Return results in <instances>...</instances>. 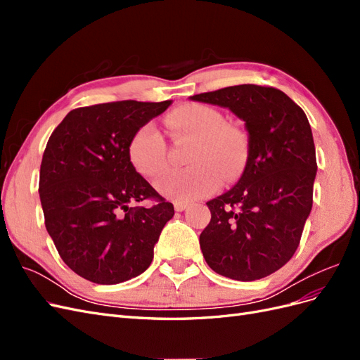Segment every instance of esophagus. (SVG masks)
I'll return each mask as SVG.
<instances>
[{
  "label": "esophagus",
  "instance_id": "obj_1",
  "mask_svg": "<svg viewBox=\"0 0 360 360\" xmlns=\"http://www.w3.org/2000/svg\"><path fill=\"white\" fill-rule=\"evenodd\" d=\"M189 207V202H183V201H174V209L176 212H184Z\"/></svg>",
  "mask_w": 360,
  "mask_h": 360
}]
</instances>
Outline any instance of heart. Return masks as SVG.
<instances>
[{"label": "heart", "mask_w": 360, "mask_h": 360, "mask_svg": "<svg viewBox=\"0 0 360 360\" xmlns=\"http://www.w3.org/2000/svg\"><path fill=\"white\" fill-rule=\"evenodd\" d=\"M167 124L176 138L197 141L189 163L193 167L172 171L156 181L162 197L174 201H193L219 189L222 177L234 181L248 162V138L240 129L226 124L216 108L201 103L180 106ZM129 160L143 177H156L167 167V144L155 124L138 129L127 147Z\"/></svg>", "instance_id": "obj_1"}]
</instances>
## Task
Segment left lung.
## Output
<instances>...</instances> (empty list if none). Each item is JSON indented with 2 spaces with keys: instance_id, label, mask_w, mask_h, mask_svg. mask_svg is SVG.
Returning a JSON list of instances; mask_svg holds the SVG:
<instances>
[{
  "instance_id": "8db88e82",
  "label": "left lung",
  "mask_w": 360,
  "mask_h": 360,
  "mask_svg": "<svg viewBox=\"0 0 360 360\" xmlns=\"http://www.w3.org/2000/svg\"><path fill=\"white\" fill-rule=\"evenodd\" d=\"M191 101L228 108L248 132L242 177L207 202L212 219L200 236L202 255L230 279L266 278L296 252L312 209L317 160L308 118L285 93L254 84Z\"/></svg>"
}]
</instances>
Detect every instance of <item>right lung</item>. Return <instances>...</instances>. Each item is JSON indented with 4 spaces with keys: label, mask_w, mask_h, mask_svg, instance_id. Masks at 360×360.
Segmentation results:
<instances>
[{
    "label": "right lung",
    "mask_w": 360,
    "mask_h": 360,
    "mask_svg": "<svg viewBox=\"0 0 360 360\" xmlns=\"http://www.w3.org/2000/svg\"><path fill=\"white\" fill-rule=\"evenodd\" d=\"M172 101H123L78 108L53 130L40 165L39 193L46 230L75 274L114 285L143 274L174 216L135 171L127 147L138 129ZM158 200L150 210L129 204Z\"/></svg>",
    "instance_id": "add662e5"
}]
</instances>
